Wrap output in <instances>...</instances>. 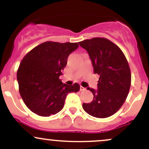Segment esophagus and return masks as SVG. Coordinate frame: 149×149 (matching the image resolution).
<instances>
[{"mask_svg": "<svg viewBox=\"0 0 149 149\" xmlns=\"http://www.w3.org/2000/svg\"><path fill=\"white\" fill-rule=\"evenodd\" d=\"M85 90H86V88L80 85V91H85Z\"/></svg>", "mask_w": 149, "mask_h": 149, "instance_id": "esophagus-1", "label": "esophagus"}]
</instances>
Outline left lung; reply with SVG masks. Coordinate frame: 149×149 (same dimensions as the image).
I'll use <instances>...</instances> for the list:
<instances>
[{"instance_id":"left-lung-1","label":"left lung","mask_w":149,"mask_h":149,"mask_svg":"<svg viewBox=\"0 0 149 149\" xmlns=\"http://www.w3.org/2000/svg\"><path fill=\"white\" fill-rule=\"evenodd\" d=\"M88 52L94 72L100 75L97 90L90 103L83 104L89 115L105 118L113 115L125 102L131 85V73L125 56L116 44L105 38H93L79 42Z\"/></svg>"}]
</instances>
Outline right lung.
Wrapping results in <instances>:
<instances>
[{
    "label": "right lung",
    "mask_w": 149,
    "mask_h": 149,
    "mask_svg": "<svg viewBox=\"0 0 149 149\" xmlns=\"http://www.w3.org/2000/svg\"><path fill=\"white\" fill-rule=\"evenodd\" d=\"M78 47L77 42L47 41L32 49L23 58L17 73L19 90L27 107L37 115L49 116L64 107L69 92L80 85H68L59 79L68 57Z\"/></svg>",
    "instance_id": "1"
}]
</instances>
